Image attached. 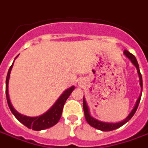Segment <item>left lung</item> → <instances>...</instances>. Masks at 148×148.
Instances as JSON below:
<instances>
[{
  "instance_id": "obj_1",
  "label": "left lung",
  "mask_w": 148,
  "mask_h": 148,
  "mask_svg": "<svg viewBox=\"0 0 148 148\" xmlns=\"http://www.w3.org/2000/svg\"><path fill=\"white\" fill-rule=\"evenodd\" d=\"M124 55L127 57L131 62L136 67L137 73H138V75H139V78H140V87H141V90H143V80H142V75L140 74V67H139V64L137 62V60L136 57L134 56L132 54H131L130 52L127 51V50H124ZM141 95H142V93H140L139 98L137 99L136 103L134 106V108L132 109V110L131 111V112L128 114L127 117L125 118L123 121H120V122H116V123H112V122H105V121H99V120H97L94 117H93L91 115H90V109H89V107H88V105H87L86 101L85 99V97H83V109L84 112H85V117H86V120L88 122V124H90V126L95 127L98 130L103 131V132H109V131H112L116 129V128H119L121 126H123L124 124H126L127 121H129L131 118L135 114V112L136 111L137 108H138V106L140 104V99H141Z\"/></svg>"
}]
</instances>
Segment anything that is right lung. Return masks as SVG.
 <instances>
[{
	"label": "right lung",
	"instance_id": "obj_1",
	"mask_svg": "<svg viewBox=\"0 0 148 148\" xmlns=\"http://www.w3.org/2000/svg\"><path fill=\"white\" fill-rule=\"evenodd\" d=\"M17 56L16 57V58H17ZM14 61H13L12 64L9 68L8 74H7V77H6V90H5L6 97H7V102H8V107H9V109L12 112V114L14 115L15 117L21 123H22L28 128H32L35 131L44 130V129H47V128H49V127L55 125L61 118L62 112V109H63L65 102L66 101V100L69 97V96L71 95V93L73 92V90H74L75 87L73 86L68 88L67 90H65L64 92L61 94V96L59 97L58 100L55 101V104L43 114L38 116H27L21 114L20 112H18L13 108V106H12L11 101H10L9 94H8V82H9L10 73H11L12 68Z\"/></svg>",
	"mask_w": 148,
	"mask_h": 148
}]
</instances>
